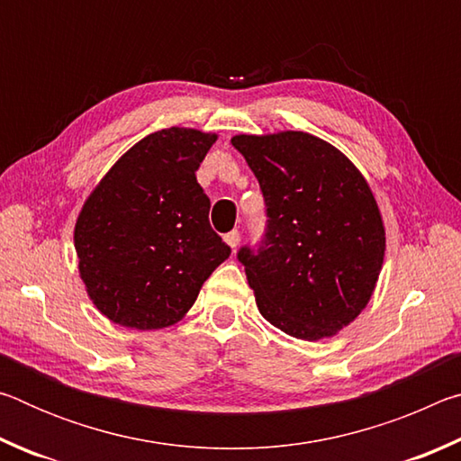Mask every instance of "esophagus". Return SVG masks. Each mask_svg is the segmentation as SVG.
I'll list each match as a JSON object with an SVG mask.
<instances>
[{
    "label": "esophagus",
    "mask_w": 461,
    "mask_h": 461,
    "mask_svg": "<svg viewBox=\"0 0 461 461\" xmlns=\"http://www.w3.org/2000/svg\"><path fill=\"white\" fill-rule=\"evenodd\" d=\"M223 240H225V244H228L231 249H236L238 244H240V231L233 230V231H230V233H225Z\"/></svg>",
    "instance_id": "esophagus-1"
}]
</instances>
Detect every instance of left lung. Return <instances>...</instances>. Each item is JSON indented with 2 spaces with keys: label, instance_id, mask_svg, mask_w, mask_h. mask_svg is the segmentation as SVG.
<instances>
[{
  "label": "left lung",
  "instance_id": "1",
  "mask_svg": "<svg viewBox=\"0 0 461 461\" xmlns=\"http://www.w3.org/2000/svg\"><path fill=\"white\" fill-rule=\"evenodd\" d=\"M267 201L260 248H241L262 317L296 339L333 338L368 305L384 262L378 203L354 162L307 131L240 134Z\"/></svg>",
  "mask_w": 461,
  "mask_h": 461
}]
</instances>
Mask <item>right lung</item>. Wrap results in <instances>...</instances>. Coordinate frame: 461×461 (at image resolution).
Masks as SVG:
<instances>
[{
	"label": "right lung",
	"mask_w": 461,
	"mask_h": 461,
	"mask_svg": "<svg viewBox=\"0 0 461 461\" xmlns=\"http://www.w3.org/2000/svg\"><path fill=\"white\" fill-rule=\"evenodd\" d=\"M215 140L193 128L148 134L83 203L75 223L79 275L109 321L140 331L175 325L230 258L194 176Z\"/></svg>",
	"instance_id": "1"
}]
</instances>
